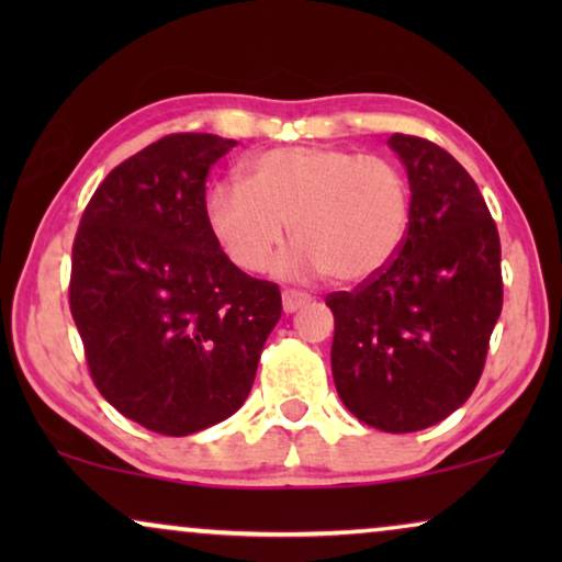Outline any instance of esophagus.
I'll use <instances>...</instances> for the list:
<instances>
[{
  "instance_id": "obj_1",
  "label": "esophagus",
  "mask_w": 562,
  "mask_h": 562,
  "mask_svg": "<svg viewBox=\"0 0 562 562\" xmlns=\"http://www.w3.org/2000/svg\"><path fill=\"white\" fill-rule=\"evenodd\" d=\"M281 299H283V312H286V314L302 310V306L312 302L310 294H304V291H296V289H286L281 294Z\"/></svg>"
}]
</instances>
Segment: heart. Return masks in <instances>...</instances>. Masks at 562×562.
Segmentation results:
<instances>
[{"mask_svg": "<svg viewBox=\"0 0 562 562\" xmlns=\"http://www.w3.org/2000/svg\"><path fill=\"white\" fill-rule=\"evenodd\" d=\"M409 183L381 156L329 145H289L252 156L243 183H214L206 227L245 273H266L291 235L289 266L360 283L379 276L409 229Z\"/></svg>", "mask_w": 562, "mask_h": 562, "instance_id": "obj_1", "label": "heart"}]
</instances>
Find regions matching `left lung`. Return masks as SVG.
<instances>
[{
  "mask_svg": "<svg viewBox=\"0 0 562 562\" xmlns=\"http://www.w3.org/2000/svg\"><path fill=\"white\" fill-rule=\"evenodd\" d=\"M412 189L402 250L379 276L335 291L333 379L383 432H417L468 402L502 314V243L471 173L440 145L391 135Z\"/></svg>",
  "mask_w": 562,
  "mask_h": 562,
  "instance_id": "8db88e82",
  "label": "left lung"
}]
</instances>
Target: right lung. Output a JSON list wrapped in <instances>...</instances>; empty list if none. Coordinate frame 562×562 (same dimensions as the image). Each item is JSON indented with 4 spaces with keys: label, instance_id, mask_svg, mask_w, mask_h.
I'll list each match as a JSON object with an SVG mask.
<instances>
[{
    "label": "right lung",
    "instance_id": "add662e5",
    "mask_svg": "<svg viewBox=\"0 0 562 562\" xmlns=\"http://www.w3.org/2000/svg\"><path fill=\"white\" fill-rule=\"evenodd\" d=\"M235 145L160 137L99 183L74 240L68 302L91 381L158 435L233 417L281 319L279 286L240 271L206 227V173Z\"/></svg>",
    "mask_w": 562,
    "mask_h": 562
}]
</instances>
